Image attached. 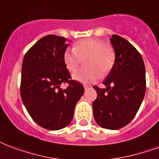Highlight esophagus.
Returning a JSON list of instances; mask_svg holds the SVG:
<instances>
[{"instance_id":"obj_1","label":"esophagus","mask_w":159,"mask_h":159,"mask_svg":"<svg viewBox=\"0 0 159 159\" xmlns=\"http://www.w3.org/2000/svg\"><path fill=\"white\" fill-rule=\"evenodd\" d=\"M92 88L91 86H88V85H84V88L85 90H88V89H90V88Z\"/></svg>"}]
</instances>
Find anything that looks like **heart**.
I'll return each mask as SVG.
<instances>
[{"label": "heart", "mask_w": 159, "mask_h": 159, "mask_svg": "<svg viewBox=\"0 0 159 159\" xmlns=\"http://www.w3.org/2000/svg\"><path fill=\"white\" fill-rule=\"evenodd\" d=\"M86 67L75 71L72 77L82 83H92L100 76L108 74L115 63V52L112 47L94 38L81 40L75 44L73 50H66L63 61L69 71H74L84 60Z\"/></svg>", "instance_id": "heart-1"}]
</instances>
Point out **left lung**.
<instances>
[{"instance_id":"obj_1","label":"left lung","mask_w":159,"mask_h":159,"mask_svg":"<svg viewBox=\"0 0 159 159\" xmlns=\"http://www.w3.org/2000/svg\"><path fill=\"white\" fill-rule=\"evenodd\" d=\"M115 63L103 81L106 88L94 89L98 97L93 102V116L102 128L117 130L135 117L146 91L145 66L141 54L123 37L112 35Z\"/></svg>"}]
</instances>
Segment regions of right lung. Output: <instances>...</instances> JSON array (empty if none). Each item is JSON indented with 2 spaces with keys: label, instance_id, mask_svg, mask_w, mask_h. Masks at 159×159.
<instances>
[{
  "label": "right lung",
  "instance_id": "1",
  "mask_svg": "<svg viewBox=\"0 0 159 159\" xmlns=\"http://www.w3.org/2000/svg\"><path fill=\"white\" fill-rule=\"evenodd\" d=\"M68 44L62 36L48 35L27 51L23 58L20 97L31 118L48 130H59L71 123L75 107L84 93L71 79L63 61ZM66 82V89L60 88Z\"/></svg>",
  "mask_w": 159,
  "mask_h": 159
}]
</instances>
